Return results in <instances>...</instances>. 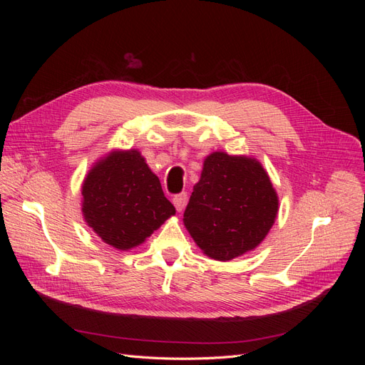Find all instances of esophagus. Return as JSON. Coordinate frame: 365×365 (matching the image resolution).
<instances>
[{
  "label": "esophagus",
  "instance_id": "obj_1",
  "mask_svg": "<svg viewBox=\"0 0 365 365\" xmlns=\"http://www.w3.org/2000/svg\"><path fill=\"white\" fill-rule=\"evenodd\" d=\"M185 204H187V193L185 192L173 196V205L176 210H178V212H182Z\"/></svg>",
  "mask_w": 365,
  "mask_h": 365
}]
</instances>
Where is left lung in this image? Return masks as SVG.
<instances>
[{
    "mask_svg": "<svg viewBox=\"0 0 365 365\" xmlns=\"http://www.w3.org/2000/svg\"><path fill=\"white\" fill-rule=\"evenodd\" d=\"M277 212V193L256 158L213 152L204 160L184 225L205 256L227 262L260 245Z\"/></svg>",
    "mask_w": 365,
    "mask_h": 365,
    "instance_id": "8db88e82",
    "label": "left lung"
}]
</instances>
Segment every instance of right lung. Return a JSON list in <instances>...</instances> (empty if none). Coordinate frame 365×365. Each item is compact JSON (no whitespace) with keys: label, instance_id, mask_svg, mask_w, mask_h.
I'll return each mask as SVG.
<instances>
[{"label":"right lung","instance_id":"right-lung-1","mask_svg":"<svg viewBox=\"0 0 365 365\" xmlns=\"http://www.w3.org/2000/svg\"><path fill=\"white\" fill-rule=\"evenodd\" d=\"M82 196L88 227L120 251L138 247L175 215L158 176L135 149L113 150L98 160L82 184Z\"/></svg>","mask_w":365,"mask_h":365}]
</instances>
